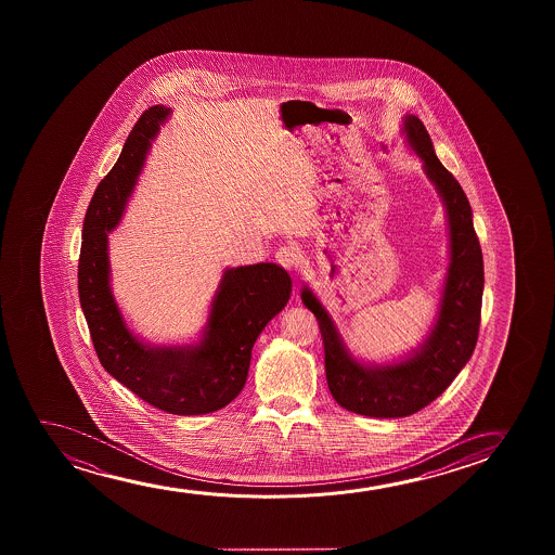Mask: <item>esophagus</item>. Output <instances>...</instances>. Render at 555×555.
<instances>
[{
  "label": "esophagus",
  "instance_id": "34e87169",
  "mask_svg": "<svg viewBox=\"0 0 555 555\" xmlns=\"http://www.w3.org/2000/svg\"><path fill=\"white\" fill-rule=\"evenodd\" d=\"M276 261H279V266L284 267V269H288V271H294L297 266H299V251L294 248V246H282L281 250L276 251Z\"/></svg>",
  "mask_w": 555,
  "mask_h": 555
}]
</instances>
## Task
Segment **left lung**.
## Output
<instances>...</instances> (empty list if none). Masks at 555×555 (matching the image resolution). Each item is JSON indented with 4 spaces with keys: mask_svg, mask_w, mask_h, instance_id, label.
<instances>
[{
    "mask_svg": "<svg viewBox=\"0 0 555 555\" xmlns=\"http://www.w3.org/2000/svg\"><path fill=\"white\" fill-rule=\"evenodd\" d=\"M403 132L425 163L428 180L443 198L449 221V267L438 317L425 343L400 362H358L345 347L334 320L305 286L301 299L319 320L330 392L345 410L365 417H408L434 402L470 360L478 343L483 296V256L472 223V208L455 176L434 153L433 140L415 115H405Z\"/></svg>",
    "mask_w": 555,
    "mask_h": 555,
    "instance_id": "left-lung-1",
    "label": "left lung"
}]
</instances>
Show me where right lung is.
Listing matches in <instances>:
<instances>
[{"label": "right lung", "mask_w": 555, "mask_h": 555, "mask_svg": "<svg viewBox=\"0 0 555 555\" xmlns=\"http://www.w3.org/2000/svg\"><path fill=\"white\" fill-rule=\"evenodd\" d=\"M170 109L140 115L121 155L94 191L83 221L77 288L92 345L112 377L153 408L172 415H205L243 390L251 347L267 322L288 304L292 279L274 263L225 269L201 341L152 347L130 332L109 288L107 235L121 220L145 153Z\"/></svg>", "instance_id": "right-lung-1"}]
</instances>
